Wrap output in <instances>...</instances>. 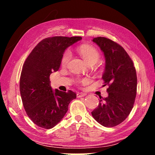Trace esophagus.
<instances>
[{
  "mask_svg": "<svg viewBox=\"0 0 155 155\" xmlns=\"http://www.w3.org/2000/svg\"><path fill=\"white\" fill-rule=\"evenodd\" d=\"M86 95L85 93H83V92H78L77 94V98H81V97H83Z\"/></svg>",
  "mask_w": 155,
  "mask_h": 155,
  "instance_id": "1",
  "label": "esophagus"
}]
</instances>
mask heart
<instances>
[{"mask_svg": "<svg viewBox=\"0 0 155 155\" xmlns=\"http://www.w3.org/2000/svg\"><path fill=\"white\" fill-rule=\"evenodd\" d=\"M78 52L88 64H95L100 58V53L98 50L94 46L87 45V44H83L80 46L78 48ZM71 52L69 50H67L64 52L61 59L62 66H65L68 64V63L71 59Z\"/></svg>", "mask_w": 155, "mask_h": 155, "instance_id": "heart-1", "label": "heart"}]
</instances>
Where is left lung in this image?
<instances>
[{
	"instance_id": "left-lung-1",
	"label": "left lung",
	"mask_w": 155,
	"mask_h": 155,
	"mask_svg": "<svg viewBox=\"0 0 155 155\" xmlns=\"http://www.w3.org/2000/svg\"><path fill=\"white\" fill-rule=\"evenodd\" d=\"M93 41L103 52L105 70L103 75L108 85V96L101 99L91 115L105 127L120 124L130 114L137 94V78L132 59L123 47L110 39L98 37Z\"/></svg>"
}]
</instances>
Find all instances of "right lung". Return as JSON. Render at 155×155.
I'll return each mask as SVG.
<instances>
[{
	"instance_id": "right-lung-1",
	"label": "right lung",
	"mask_w": 155,
	"mask_h": 155,
	"mask_svg": "<svg viewBox=\"0 0 155 155\" xmlns=\"http://www.w3.org/2000/svg\"><path fill=\"white\" fill-rule=\"evenodd\" d=\"M81 39L63 36L44 39L25 61L20 79V95L27 115L38 127L46 129L54 127L77 97L71 90L53 91L50 85V75L59 70L65 50Z\"/></svg>"
}]
</instances>
